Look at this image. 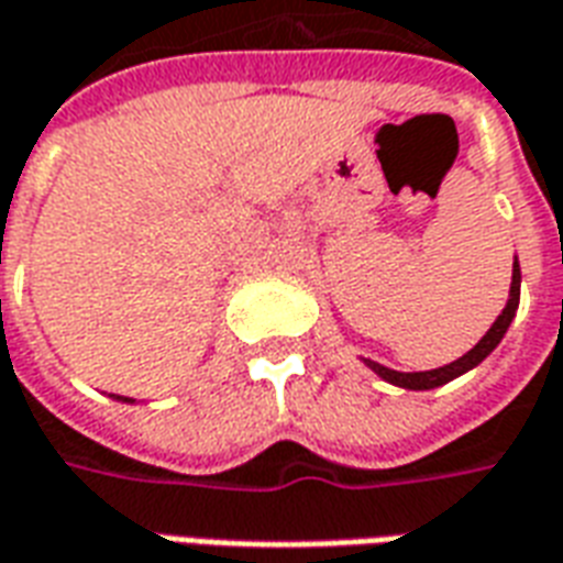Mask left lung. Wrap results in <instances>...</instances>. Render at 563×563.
Returning <instances> with one entry per match:
<instances>
[{"mask_svg": "<svg viewBox=\"0 0 563 563\" xmlns=\"http://www.w3.org/2000/svg\"><path fill=\"white\" fill-rule=\"evenodd\" d=\"M519 287H522V269H519V261H516V264H512L510 299H507V306H504V311L498 314V321L492 323L489 332H486L465 356H459L450 366L432 368V372H396V368L380 366V363H372V360H366V366L372 368V372H377L384 380L405 389H434L441 387V384H446V380H453V377L465 375L467 368L479 366V363L498 347L500 339H504V332H507V327H510L512 318H516V309H519Z\"/></svg>", "mask_w": 563, "mask_h": 563, "instance_id": "obj_1", "label": "left lung"}]
</instances>
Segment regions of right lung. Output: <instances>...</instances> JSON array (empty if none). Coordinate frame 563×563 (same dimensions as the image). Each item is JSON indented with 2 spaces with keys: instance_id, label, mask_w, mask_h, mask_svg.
Instances as JSON below:
<instances>
[{
  "instance_id": "right-lung-1",
  "label": "right lung",
  "mask_w": 563,
  "mask_h": 563,
  "mask_svg": "<svg viewBox=\"0 0 563 563\" xmlns=\"http://www.w3.org/2000/svg\"><path fill=\"white\" fill-rule=\"evenodd\" d=\"M117 399H122V401H134V399H125V396H117Z\"/></svg>"
}]
</instances>
